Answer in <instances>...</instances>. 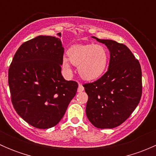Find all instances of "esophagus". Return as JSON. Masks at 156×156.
Segmentation results:
<instances>
[{
    "label": "esophagus",
    "mask_w": 156,
    "mask_h": 156,
    "mask_svg": "<svg viewBox=\"0 0 156 156\" xmlns=\"http://www.w3.org/2000/svg\"><path fill=\"white\" fill-rule=\"evenodd\" d=\"M84 90V87H83L82 85H81V84H79V85H78V93L82 92V91Z\"/></svg>",
    "instance_id": "esophagus-1"
}]
</instances>
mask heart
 <instances>
[{"instance_id":"obj_1","label":"heart","mask_w":156,"mask_h":156,"mask_svg":"<svg viewBox=\"0 0 156 156\" xmlns=\"http://www.w3.org/2000/svg\"><path fill=\"white\" fill-rule=\"evenodd\" d=\"M69 58L62 59V68L71 72L70 62L78 66L80 77L86 81H94L101 76L106 70L108 61L107 50L101 44H78L68 50Z\"/></svg>"}]
</instances>
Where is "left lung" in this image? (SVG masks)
<instances>
[{
  "instance_id": "left-lung-1",
  "label": "left lung",
  "mask_w": 156,
  "mask_h": 156,
  "mask_svg": "<svg viewBox=\"0 0 156 156\" xmlns=\"http://www.w3.org/2000/svg\"><path fill=\"white\" fill-rule=\"evenodd\" d=\"M110 53L107 72L97 81L84 84L88 95L86 115L97 128H114L128 119L142 95V72L140 62L123 44L99 39Z\"/></svg>"
}]
</instances>
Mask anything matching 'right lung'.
Listing matches in <instances>:
<instances>
[{
	"label": "right lung",
	"mask_w": 156,
	"mask_h": 156,
	"mask_svg": "<svg viewBox=\"0 0 156 156\" xmlns=\"http://www.w3.org/2000/svg\"><path fill=\"white\" fill-rule=\"evenodd\" d=\"M63 53L59 37L39 35L23 43L10 64L8 84L13 107L36 128L57 125L76 94L77 82L66 81L61 73Z\"/></svg>",
	"instance_id": "right-lung-1"
}]
</instances>
